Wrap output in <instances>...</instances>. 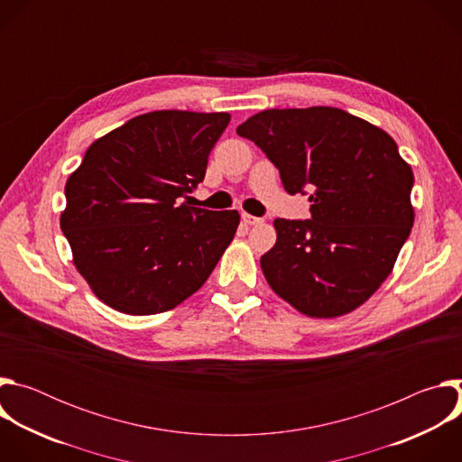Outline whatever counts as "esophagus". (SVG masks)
<instances>
[{"mask_svg":"<svg viewBox=\"0 0 462 462\" xmlns=\"http://www.w3.org/2000/svg\"><path fill=\"white\" fill-rule=\"evenodd\" d=\"M241 219H243V223H245V225H250V226H254V225H261V223H263V219H261V217H255V216H250V214H243V216H241Z\"/></svg>","mask_w":462,"mask_h":462,"instance_id":"obj_1","label":"esophagus"}]
</instances>
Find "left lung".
I'll use <instances>...</instances> for the list:
<instances>
[{"mask_svg":"<svg viewBox=\"0 0 462 462\" xmlns=\"http://www.w3.org/2000/svg\"><path fill=\"white\" fill-rule=\"evenodd\" d=\"M280 170L289 193L312 195L310 219H276L261 255L271 289L301 314L337 318L391 274L415 210L413 171L383 129L338 107L265 109L237 127Z\"/></svg>","mask_w":462,"mask_h":462,"instance_id":"8db88e82","label":"left lung"}]
</instances>
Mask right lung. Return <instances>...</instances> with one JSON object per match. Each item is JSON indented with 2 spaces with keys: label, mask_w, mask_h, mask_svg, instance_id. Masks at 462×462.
I'll return each mask as SVG.
<instances>
[{
  "label": "right lung",
  "mask_w": 462,
  "mask_h": 462,
  "mask_svg": "<svg viewBox=\"0 0 462 462\" xmlns=\"http://www.w3.org/2000/svg\"><path fill=\"white\" fill-rule=\"evenodd\" d=\"M228 122V113L152 111L89 146L65 182L60 226L102 303L124 314H157L205 285L239 214L179 201L205 179Z\"/></svg>",
  "instance_id": "add662e5"
}]
</instances>
